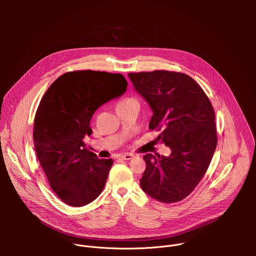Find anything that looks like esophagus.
Returning a JSON list of instances; mask_svg holds the SVG:
<instances>
[{
  "instance_id": "esophagus-1",
  "label": "esophagus",
  "mask_w": 256,
  "mask_h": 256,
  "mask_svg": "<svg viewBox=\"0 0 256 256\" xmlns=\"http://www.w3.org/2000/svg\"><path fill=\"white\" fill-rule=\"evenodd\" d=\"M120 158L124 159V160H130V159L134 158V155H132V154H124V155L120 156Z\"/></svg>"
}]
</instances>
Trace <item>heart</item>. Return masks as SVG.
I'll return each mask as SVG.
<instances>
[{"mask_svg":"<svg viewBox=\"0 0 256 256\" xmlns=\"http://www.w3.org/2000/svg\"><path fill=\"white\" fill-rule=\"evenodd\" d=\"M124 101H126V100H124ZM122 102H124V101H122Z\"/></svg>","mask_w":256,"mask_h":256,"instance_id":"b5f03b06","label":"heart"}]
</instances>
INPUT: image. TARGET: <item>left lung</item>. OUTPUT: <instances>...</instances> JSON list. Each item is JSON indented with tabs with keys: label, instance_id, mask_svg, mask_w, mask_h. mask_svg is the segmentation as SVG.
Returning a JSON list of instances; mask_svg holds the SVG:
<instances>
[{
	"label": "left lung",
	"instance_id": "8db88e82",
	"mask_svg": "<svg viewBox=\"0 0 256 256\" xmlns=\"http://www.w3.org/2000/svg\"><path fill=\"white\" fill-rule=\"evenodd\" d=\"M136 91L150 105V130L171 154H146L142 190L154 200L172 204L186 198L206 172L216 147L214 112L208 96L190 76L169 70L130 72Z\"/></svg>",
	"mask_w": 256,
	"mask_h": 256
}]
</instances>
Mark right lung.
Listing matches in <instances>:
<instances>
[{
  "label": "right lung",
  "instance_id": "add662e5",
  "mask_svg": "<svg viewBox=\"0 0 256 256\" xmlns=\"http://www.w3.org/2000/svg\"><path fill=\"white\" fill-rule=\"evenodd\" d=\"M128 81L99 70L68 72L44 95L34 118L33 140L38 161L56 196L72 206L98 198L114 164L86 149L96 109L122 95Z\"/></svg>",
  "mask_w": 256,
  "mask_h": 256
}]
</instances>
